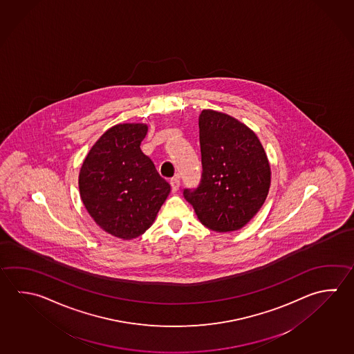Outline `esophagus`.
Here are the masks:
<instances>
[{
	"label": "esophagus",
	"mask_w": 354,
	"mask_h": 354,
	"mask_svg": "<svg viewBox=\"0 0 354 354\" xmlns=\"http://www.w3.org/2000/svg\"><path fill=\"white\" fill-rule=\"evenodd\" d=\"M169 183H171L172 192L176 193L177 191H178V189H180V182L178 177H174V178H172V180H169Z\"/></svg>",
	"instance_id": "1"
}]
</instances>
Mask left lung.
Returning <instances> with one entry per match:
<instances>
[{"instance_id": "8db88e82", "label": "left lung", "mask_w": 354, "mask_h": 354, "mask_svg": "<svg viewBox=\"0 0 354 354\" xmlns=\"http://www.w3.org/2000/svg\"><path fill=\"white\" fill-rule=\"evenodd\" d=\"M198 126L200 183L185 188L183 196L207 228L237 231L267 198L270 185L267 156L256 133L233 117L203 109Z\"/></svg>"}]
</instances>
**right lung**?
Masks as SVG:
<instances>
[{
  "instance_id": "obj_1",
  "label": "right lung",
  "mask_w": 354,
  "mask_h": 354,
  "mask_svg": "<svg viewBox=\"0 0 354 354\" xmlns=\"http://www.w3.org/2000/svg\"><path fill=\"white\" fill-rule=\"evenodd\" d=\"M146 135L142 123L113 126L91 148L80 172V193L91 217L122 239L147 231L171 191L141 151Z\"/></svg>"
}]
</instances>
